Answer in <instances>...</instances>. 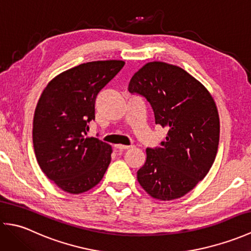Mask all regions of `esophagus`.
Here are the masks:
<instances>
[{"mask_svg":"<svg viewBox=\"0 0 251 251\" xmlns=\"http://www.w3.org/2000/svg\"><path fill=\"white\" fill-rule=\"evenodd\" d=\"M115 147H116V149H119V150H121V151L128 150V149L132 148V146H124V145H116Z\"/></svg>","mask_w":251,"mask_h":251,"instance_id":"obj_1","label":"esophagus"}]
</instances>
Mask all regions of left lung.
I'll use <instances>...</instances> for the list:
<instances>
[{
	"label": "left lung",
	"mask_w": 251,
	"mask_h": 251,
	"mask_svg": "<svg viewBox=\"0 0 251 251\" xmlns=\"http://www.w3.org/2000/svg\"><path fill=\"white\" fill-rule=\"evenodd\" d=\"M130 93L151 104L155 124L168 129L161 148L147 149L138 182L161 201L184 196L206 177L217 155L220 120L207 88L182 68L148 62L132 75Z\"/></svg>",
	"instance_id": "8db88e82"
}]
</instances>
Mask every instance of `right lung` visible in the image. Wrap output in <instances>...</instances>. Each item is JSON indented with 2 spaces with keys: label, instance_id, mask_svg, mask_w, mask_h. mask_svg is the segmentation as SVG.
I'll return each instance as SVG.
<instances>
[{
  "label": "right lung",
  "instance_id": "1",
  "mask_svg": "<svg viewBox=\"0 0 251 251\" xmlns=\"http://www.w3.org/2000/svg\"><path fill=\"white\" fill-rule=\"evenodd\" d=\"M124 65L100 60L69 69L47 84L37 101L32 131L36 161L62 191L84 193L108 169L112 147L86 135L95 120L96 97Z\"/></svg>",
  "mask_w": 251,
  "mask_h": 251
}]
</instances>
